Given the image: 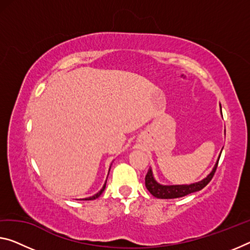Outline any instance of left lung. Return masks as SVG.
Here are the masks:
<instances>
[{"instance_id": "1", "label": "left lung", "mask_w": 250, "mask_h": 250, "mask_svg": "<svg viewBox=\"0 0 250 250\" xmlns=\"http://www.w3.org/2000/svg\"><path fill=\"white\" fill-rule=\"evenodd\" d=\"M220 113L222 116L221 105H220ZM220 155H219L217 162L212 168V171H211L205 179H202L201 181L190 183V184H172V186H165V184H161L156 181L154 175H153L152 168H149L146 176H145V187H146V189L149 191V193H151L153 197L159 198V199L181 198V197H184V195L193 193V192L200 191L211 181V179L213 178V174L217 170Z\"/></svg>"}]
</instances>
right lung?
<instances>
[{"mask_svg":"<svg viewBox=\"0 0 250 250\" xmlns=\"http://www.w3.org/2000/svg\"><path fill=\"white\" fill-rule=\"evenodd\" d=\"M110 167H112V164H110ZM110 167H109V170H110ZM109 173V172H108ZM106 182H107V180L105 181V183H104V186H103V188L101 189V191H98L97 193L96 194H94V195H91V197H88V198H85V199H77V200H95V199H97L99 195H101L103 192H104V190H105V188H106Z\"/></svg>","mask_w":250,"mask_h":250,"instance_id":"obj_1","label":"right lung"}]
</instances>
